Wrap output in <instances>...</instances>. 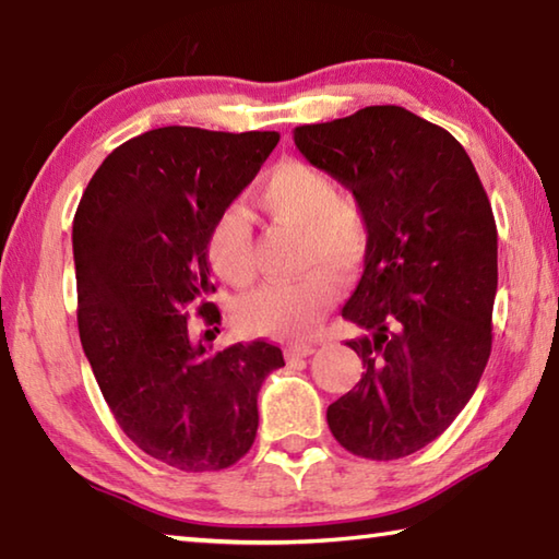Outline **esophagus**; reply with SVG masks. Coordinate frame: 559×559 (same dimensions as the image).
I'll return each mask as SVG.
<instances>
[{
  "label": "esophagus",
  "mask_w": 559,
  "mask_h": 559,
  "mask_svg": "<svg viewBox=\"0 0 559 559\" xmlns=\"http://www.w3.org/2000/svg\"><path fill=\"white\" fill-rule=\"evenodd\" d=\"M308 355H313V345H288L286 347V357L290 359H302V357H308Z\"/></svg>",
  "instance_id": "34e87169"
}]
</instances>
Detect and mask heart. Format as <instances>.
<instances>
[{
	"label": "heart",
	"mask_w": 559,
	"mask_h": 559,
	"mask_svg": "<svg viewBox=\"0 0 559 559\" xmlns=\"http://www.w3.org/2000/svg\"><path fill=\"white\" fill-rule=\"evenodd\" d=\"M257 204L276 224L298 234V278L266 283L236 302V323L251 335L300 337L333 306L337 276L359 269L370 246V229L359 206L335 192L318 167L286 159L257 187ZM206 257L224 283L243 288L253 281V229L241 206H226L206 236Z\"/></svg>",
	"instance_id": "b5f03b06"
}]
</instances>
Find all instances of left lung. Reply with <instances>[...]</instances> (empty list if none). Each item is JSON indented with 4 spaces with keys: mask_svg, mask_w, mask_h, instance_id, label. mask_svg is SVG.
<instances>
[{
    "mask_svg": "<svg viewBox=\"0 0 559 559\" xmlns=\"http://www.w3.org/2000/svg\"><path fill=\"white\" fill-rule=\"evenodd\" d=\"M365 214V273L343 308L362 380L328 406L349 453L409 456L451 427L490 357L498 231L466 150L400 106L293 130Z\"/></svg>",
    "mask_w": 559,
    "mask_h": 559,
    "instance_id": "8db88e82",
    "label": "left lung"
}]
</instances>
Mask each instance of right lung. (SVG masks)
<instances>
[{
    "mask_svg": "<svg viewBox=\"0 0 559 559\" xmlns=\"http://www.w3.org/2000/svg\"><path fill=\"white\" fill-rule=\"evenodd\" d=\"M278 138L143 132L103 159L75 210L83 353L126 437L177 471L239 461L257 439L261 384L286 365L263 340L210 353L187 323L194 308L204 323L219 320L206 300L216 290L206 236Z\"/></svg>",
    "mask_w": 559,
    "mask_h": 559,
    "instance_id": "1",
    "label": "right lung"
}]
</instances>
